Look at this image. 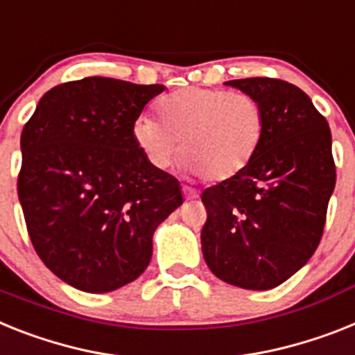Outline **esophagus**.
Returning <instances> with one entry per match:
<instances>
[{
	"label": "esophagus",
	"instance_id": "34e87169",
	"mask_svg": "<svg viewBox=\"0 0 355 355\" xmlns=\"http://www.w3.org/2000/svg\"><path fill=\"white\" fill-rule=\"evenodd\" d=\"M182 191H184V196H186V200H195V198H198V191L193 189V187L184 186Z\"/></svg>",
	"mask_w": 355,
	"mask_h": 355
}]
</instances>
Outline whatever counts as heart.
<instances>
[{
  "mask_svg": "<svg viewBox=\"0 0 355 355\" xmlns=\"http://www.w3.org/2000/svg\"><path fill=\"white\" fill-rule=\"evenodd\" d=\"M160 121L141 115L133 141L151 168L171 166L182 142L187 175L225 182L252 162L263 137V113L251 95L216 88H182L159 103Z\"/></svg>",
  "mask_w": 355,
  "mask_h": 355,
  "instance_id": "heart-1",
  "label": "heart"
}]
</instances>
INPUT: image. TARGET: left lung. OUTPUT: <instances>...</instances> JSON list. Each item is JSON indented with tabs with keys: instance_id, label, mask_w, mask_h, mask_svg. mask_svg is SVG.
<instances>
[{
	"instance_id": "8db88e82",
	"label": "left lung",
	"mask_w": 355,
	"mask_h": 355,
	"mask_svg": "<svg viewBox=\"0 0 355 355\" xmlns=\"http://www.w3.org/2000/svg\"><path fill=\"white\" fill-rule=\"evenodd\" d=\"M223 85L260 104L263 137L238 177L202 193V252L225 284L269 291L318 249L336 186L332 135L311 97L291 83L249 77Z\"/></svg>"
}]
</instances>
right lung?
<instances>
[{
    "label": "right lung",
    "instance_id": "1",
    "mask_svg": "<svg viewBox=\"0 0 355 355\" xmlns=\"http://www.w3.org/2000/svg\"><path fill=\"white\" fill-rule=\"evenodd\" d=\"M164 85L85 77L41 97L21 133L17 195L32 245L58 278L112 293L150 265L153 233L178 205L175 177L151 168L133 124Z\"/></svg>",
    "mask_w": 355,
    "mask_h": 355
}]
</instances>
